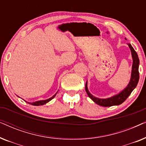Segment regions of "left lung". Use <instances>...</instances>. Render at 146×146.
Returning a JSON list of instances; mask_svg holds the SVG:
<instances>
[{"instance_id":"left-lung-1","label":"left lung","mask_w":146,"mask_h":146,"mask_svg":"<svg viewBox=\"0 0 146 146\" xmlns=\"http://www.w3.org/2000/svg\"><path fill=\"white\" fill-rule=\"evenodd\" d=\"M129 48L131 50V55H132L133 58V65H132V70H131V79L129 81V83L127 85V86L121 91L118 94L113 96L109 98L106 99H100L98 98L93 96L89 92L87 88V82L86 83L85 90L88 96L90 99L94 102L96 104H98L101 106L104 107H108L112 106L119 105L122 104L125 100L127 98V97L130 95L131 92L133 90V89L136 87V86L138 83L139 75V60L138 58V56L133 48L131 46L130 44H128Z\"/></svg>"}]
</instances>
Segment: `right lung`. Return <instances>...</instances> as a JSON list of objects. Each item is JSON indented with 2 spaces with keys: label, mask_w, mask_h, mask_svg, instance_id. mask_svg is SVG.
<instances>
[{
  "label": "right lung",
  "mask_w": 146,
  "mask_h": 146,
  "mask_svg": "<svg viewBox=\"0 0 146 146\" xmlns=\"http://www.w3.org/2000/svg\"><path fill=\"white\" fill-rule=\"evenodd\" d=\"M55 95H54L52 97H51L50 98L48 99V100H40V101H37V102H33V103H29L28 102L29 104H30L31 105H33V106H42V105H44L45 104H46L47 102H48L49 101H50L52 99H53L55 97Z\"/></svg>",
  "instance_id": "1"
}]
</instances>
